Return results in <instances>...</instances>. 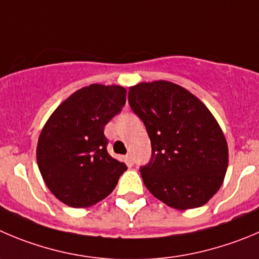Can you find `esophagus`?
<instances>
[{
    "instance_id": "esophagus-1",
    "label": "esophagus",
    "mask_w": 259,
    "mask_h": 259,
    "mask_svg": "<svg viewBox=\"0 0 259 259\" xmlns=\"http://www.w3.org/2000/svg\"><path fill=\"white\" fill-rule=\"evenodd\" d=\"M125 161H127L128 165H134L135 164V160H134V156H132V154L125 155Z\"/></svg>"
}]
</instances>
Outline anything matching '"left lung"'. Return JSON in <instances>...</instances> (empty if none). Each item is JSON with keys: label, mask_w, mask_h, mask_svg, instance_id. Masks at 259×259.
<instances>
[{"label": "left lung", "mask_w": 259, "mask_h": 259, "mask_svg": "<svg viewBox=\"0 0 259 259\" xmlns=\"http://www.w3.org/2000/svg\"><path fill=\"white\" fill-rule=\"evenodd\" d=\"M128 103L151 141V160L140 169L146 188L177 210L207 203L229 162L228 142L212 113L187 89L165 80L131 86Z\"/></svg>", "instance_id": "left-lung-1"}]
</instances>
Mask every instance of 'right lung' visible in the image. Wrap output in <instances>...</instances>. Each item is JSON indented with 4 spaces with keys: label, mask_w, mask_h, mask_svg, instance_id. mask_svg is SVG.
<instances>
[{
    "label": "right lung",
    "mask_w": 259,
    "mask_h": 259,
    "mask_svg": "<svg viewBox=\"0 0 259 259\" xmlns=\"http://www.w3.org/2000/svg\"><path fill=\"white\" fill-rule=\"evenodd\" d=\"M125 89L91 83L61 103L44 124L36 162L49 191L71 207H90L112 193L127 170L107 151L104 127L125 104Z\"/></svg>",
    "instance_id": "1"
}]
</instances>
